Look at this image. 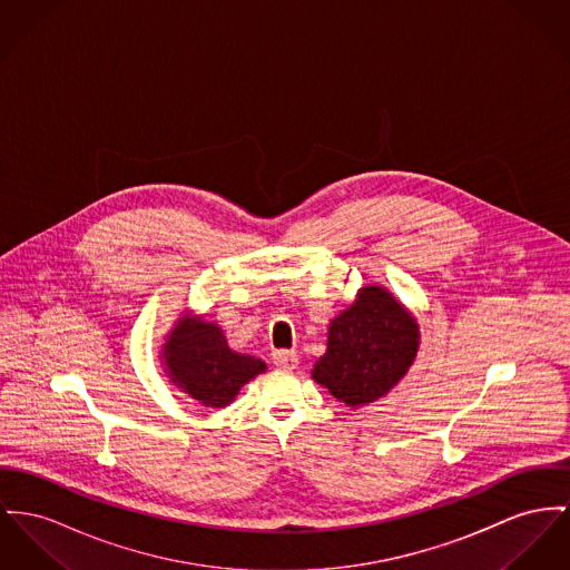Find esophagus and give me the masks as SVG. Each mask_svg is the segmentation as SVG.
<instances>
[{
    "label": "esophagus",
    "mask_w": 570,
    "mask_h": 570,
    "mask_svg": "<svg viewBox=\"0 0 570 570\" xmlns=\"http://www.w3.org/2000/svg\"><path fill=\"white\" fill-rule=\"evenodd\" d=\"M272 361H274V365L281 367V370H294V367L298 365V354L292 352V350H276V352L272 354Z\"/></svg>",
    "instance_id": "34e87169"
}]
</instances>
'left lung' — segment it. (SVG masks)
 Wrapping results in <instances>:
<instances>
[{
    "label": "left lung",
    "mask_w": 570,
    "mask_h": 570,
    "mask_svg": "<svg viewBox=\"0 0 570 570\" xmlns=\"http://www.w3.org/2000/svg\"><path fill=\"white\" fill-rule=\"evenodd\" d=\"M415 320L382 287H363L356 303L331 322L326 354L313 379L347 406L389 393L417 354Z\"/></svg>",
    "instance_id": "1"
}]
</instances>
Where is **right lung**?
<instances>
[{"label":"right lung","instance_id":"right-lung-1","mask_svg":"<svg viewBox=\"0 0 570 570\" xmlns=\"http://www.w3.org/2000/svg\"><path fill=\"white\" fill-rule=\"evenodd\" d=\"M173 382L205 406L223 409L239 386L266 370V363L233 352L223 331L203 320H181L164 345Z\"/></svg>","mask_w":570,"mask_h":570}]
</instances>
